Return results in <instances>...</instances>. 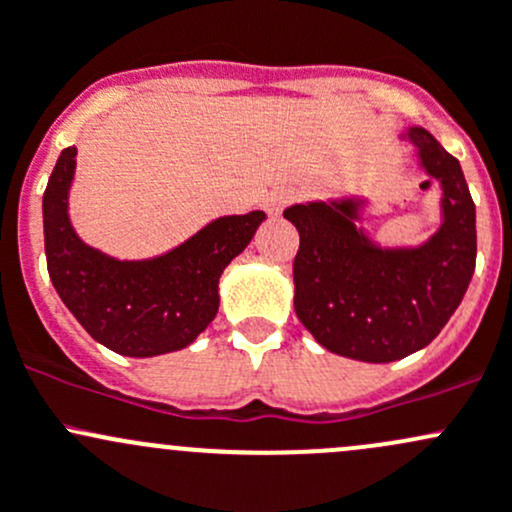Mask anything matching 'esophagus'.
I'll use <instances>...</instances> for the list:
<instances>
[{
  "mask_svg": "<svg viewBox=\"0 0 512 512\" xmlns=\"http://www.w3.org/2000/svg\"><path fill=\"white\" fill-rule=\"evenodd\" d=\"M293 197H295L293 189L276 187V189H271V192H268L266 197H263V209H266V212L271 214V217H278V214H281L283 209H286L288 204L293 202Z\"/></svg>",
  "mask_w": 512,
  "mask_h": 512,
  "instance_id": "34e87169",
  "label": "esophagus"
}]
</instances>
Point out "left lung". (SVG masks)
I'll list each match as a JSON object with an SVG mask.
<instances>
[{
  "mask_svg": "<svg viewBox=\"0 0 512 512\" xmlns=\"http://www.w3.org/2000/svg\"><path fill=\"white\" fill-rule=\"evenodd\" d=\"M407 138L426 175L444 189V221L424 246H374L352 221V199L295 204L283 212L300 234L295 315L325 350L352 360L394 362L429 345L476 268V204L461 165L429 130L409 128Z\"/></svg>",
  "mask_w": 512,
  "mask_h": 512,
  "instance_id": "1",
  "label": "left lung"
}]
</instances>
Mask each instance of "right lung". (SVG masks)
Returning a JSON list of instances; mask_svg holds the SVG:
<instances>
[{"label": "right lung", "mask_w": 512, "mask_h": 512, "mask_svg": "<svg viewBox=\"0 0 512 512\" xmlns=\"http://www.w3.org/2000/svg\"><path fill=\"white\" fill-rule=\"evenodd\" d=\"M76 147H66L44 192V249L51 283L93 340L128 357L182 350L219 310V276L254 239L263 212L221 217L175 251L118 261L83 244L68 221Z\"/></svg>", "instance_id": "right-lung-1"}]
</instances>
